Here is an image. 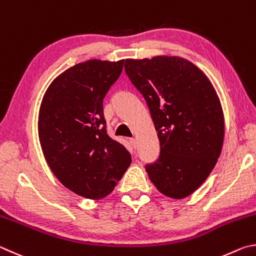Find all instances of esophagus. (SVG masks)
Returning a JSON list of instances; mask_svg holds the SVG:
<instances>
[{
	"instance_id": "34e87169",
	"label": "esophagus",
	"mask_w": 256,
	"mask_h": 256,
	"mask_svg": "<svg viewBox=\"0 0 256 256\" xmlns=\"http://www.w3.org/2000/svg\"><path fill=\"white\" fill-rule=\"evenodd\" d=\"M129 142H130V144H132V146L134 147V148H136V146H137V142H136L135 138H130V140H129Z\"/></svg>"
}]
</instances>
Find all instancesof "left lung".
<instances>
[{
	"label": "left lung",
	"mask_w": 256,
	"mask_h": 256,
	"mask_svg": "<svg viewBox=\"0 0 256 256\" xmlns=\"http://www.w3.org/2000/svg\"><path fill=\"white\" fill-rule=\"evenodd\" d=\"M124 70L148 106L160 152L146 165L160 194L183 199L209 176L220 155L225 124L212 82L176 56L126 60Z\"/></svg>",
	"instance_id": "obj_1"
}]
</instances>
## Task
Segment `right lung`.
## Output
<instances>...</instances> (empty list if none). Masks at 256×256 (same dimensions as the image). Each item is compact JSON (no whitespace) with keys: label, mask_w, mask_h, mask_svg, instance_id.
I'll use <instances>...</instances> for the list:
<instances>
[{"label":"right lung","mask_w":256,"mask_h":256,"mask_svg":"<svg viewBox=\"0 0 256 256\" xmlns=\"http://www.w3.org/2000/svg\"><path fill=\"white\" fill-rule=\"evenodd\" d=\"M124 60H91L62 72L42 98L38 118L44 158L62 186L88 199L111 194L132 156L106 132L103 98Z\"/></svg>","instance_id":"right-lung-1"}]
</instances>
